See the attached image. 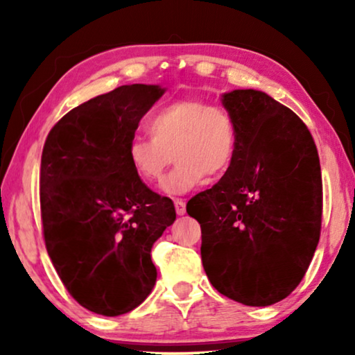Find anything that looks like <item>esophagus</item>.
<instances>
[{
	"label": "esophagus",
	"instance_id": "esophagus-1",
	"mask_svg": "<svg viewBox=\"0 0 355 355\" xmlns=\"http://www.w3.org/2000/svg\"><path fill=\"white\" fill-rule=\"evenodd\" d=\"M174 207H176L178 215H184L186 213V202L182 198H174Z\"/></svg>",
	"mask_w": 355,
	"mask_h": 355
}]
</instances>
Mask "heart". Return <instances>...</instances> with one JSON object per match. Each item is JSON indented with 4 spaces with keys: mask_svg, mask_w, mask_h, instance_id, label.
I'll return each mask as SVG.
<instances>
[{
    "mask_svg": "<svg viewBox=\"0 0 355 355\" xmlns=\"http://www.w3.org/2000/svg\"><path fill=\"white\" fill-rule=\"evenodd\" d=\"M147 129L152 139L129 142V163L142 181L157 184L174 157L176 168L163 182L169 196L192 191L207 176H223L236 158L237 124L223 105L202 98L174 100L150 116Z\"/></svg>",
    "mask_w": 355,
    "mask_h": 355,
    "instance_id": "obj_1",
    "label": "heart"
}]
</instances>
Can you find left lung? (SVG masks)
Listing matches in <instances>:
<instances>
[{"mask_svg": "<svg viewBox=\"0 0 355 355\" xmlns=\"http://www.w3.org/2000/svg\"><path fill=\"white\" fill-rule=\"evenodd\" d=\"M223 105L237 124V153L211 189L187 203L202 227L203 270L218 293L265 307L302 281L322 231L318 152L304 121L259 90Z\"/></svg>", "mask_w": 355, "mask_h": 355, "instance_id": "left-lung-1", "label": "left lung"}]
</instances>
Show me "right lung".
Returning a JSON list of instances; mask_svg holds the SVG:
<instances>
[{
  "label": "right lung",
  "mask_w": 355,
  "mask_h": 355,
  "mask_svg": "<svg viewBox=\"0 0 355 355\" xmlns=\"http://www.w3.org/2000/svg\"><path fill=\"white\" fill-rule=\"evenodd\" d=\"M158 85H121L53 125L40 164L43 239L58 276L90 312L118 317L157 281L152 247L176 220L173 200L150 191L128 158Z\"/></svg>",
  "instance_id": "obj_1"
}]
</instances>
